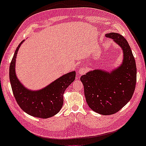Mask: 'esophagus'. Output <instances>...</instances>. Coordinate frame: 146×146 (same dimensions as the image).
<instances>
[{"mask_svg":"<svg viewBox=\"0 0 146 146\" xmlns=\"http://www.w3.org/2000/svg\"><path fill=\"white\" fill-rule=\"evenodd\" d=\"M86 69L84 68H80L78 69L77 70V75H84V74L86 73Z\"/></svg>","mask_w":146,"mask_h":146,"instance_id":"esophagus-1","label":"esophagus"}]
</instances>
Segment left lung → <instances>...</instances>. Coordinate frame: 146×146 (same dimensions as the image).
<instances>
[{"label": "left lung", "instance_id": "8db88e82", "mask_svg": "<svg viewBox=\"0 0 146 146\" xmlns=\"http://www.w3.org/2000/svg\"><path fill=\"white\" fill-rule=\"evenodd\" d=\"M112 39L123 50V61L111 71L94 69L81 76L88 105L94 112L111 115L121 110L131 100L136 82L135 58L128 42L121 34H105Z\"/></svg>", "mask_w": 146, "mask_h": 146}]
</instances>
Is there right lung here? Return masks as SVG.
Wrapping results in <instances>:
<instances>
[{"label":"right lung","mask_w":146,"mask_h":146,"mask_svg":"<svg viewBox=\"0 0 146 146\" xmlns=\"http://www.w3.org/2000/svg\"><path fill=\"white\" fill-rule=\"evenodd\" d=\"M25 40L19 43L10 66V80L16 101L21 108L32 116L48 118L56 115L63 106L64 94L75 79V71L65 74L47 86L39 90L27 88L18 79L15 73V60L19 48Z\"/></svg>","instance_id":"right-lung-1"}]
</instances>
